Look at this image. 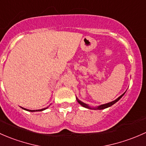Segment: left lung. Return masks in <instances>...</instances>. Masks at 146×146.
<instances>
[{"label":"left lung","instance_id":"1","mask_svg":"<svg viewBox=\"0 0 146 146\" xmlns=\"http://www.w3.org/2000/svg\"><path fill=\"white\" fill-rule=\"evenodd\" d=\"M124 94H125V93H124ZM124 94H123L121 96H120L118 98H117L116 100H114V101H112V102H110V103H106V104H104V105H101V106H98V107H97V108H96L95 109H97V110H103V109H105V108H108V107H110V106H112V105L113 104H115V103H117V102L119 100L120 98H121V97H122L123 96H124ZM76 100H77V102L78 103H79V104L81 105V106H82L83 107H84V108H88V109H91V107H89L88 106V105H86V103H83V102H82L81 101V100H79V99L78 98H76Z\"/></svg>","mask_w":146,"mask_h":146}]
</instances>
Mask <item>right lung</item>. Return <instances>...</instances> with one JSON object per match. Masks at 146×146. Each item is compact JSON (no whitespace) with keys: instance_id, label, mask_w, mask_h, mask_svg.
Instances as JSON below:
<instances>
[{"instance_id":"1","label":"right lung","mask_w":146,"mask_h":146,"mask_svg":"<svg viewBox=\"0 0 146 146\" xmlns=\"http://www.w3.org/2000/svg\"><path fill=\"white\" fill-rule=\"evenodd\" d=\"M22 109L25 110H27V111H29V112H36V111H42V110H46V108H43V109H41V110H27V109H25V108H22Z\"/></svg>"}]
</instances>
